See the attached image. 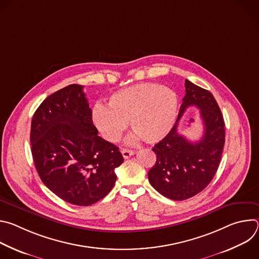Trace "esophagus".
I'll use <instances>...</instances> for the list:
<instances>
[{
  "mask_svg": "<svg viewBox=\"0 0 259 259\" xmlns=\"http://www.w3.org/2000/svg\"><path fill=\"white\" fill-rule=\"evenodd\" d=\"M121 153H122L124 159H128V158H130L131 156L134 155V152H133V151L127 150V149H122V150H121Z\"/></svg>",
  "mask_w": 259,
  "mask_h": 259,
  "instance_id": "1",
  "label": "esophagus"
}]
</instances>
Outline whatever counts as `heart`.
I'll return each instance as SVG.
<instances>
[{"instance_id": "b5f03b06", "label": "heart", "mask_w": 259, "mask_h": 259, "mask_svg": "<svg viewBox=\"0 0 259 259\" xmlns=\"http://www.w3.org/2000/svg\"><path fill=\"white\" fill-rule=\"evenodd\" d=\"M178 109L177 94L156 83H141L121 89L110 95L107 106L96 103L92 122L108 142L121 139L127 122L134 133L130 141L143 139L157 143L172 129Z\"/></svg>"}]
</instances>
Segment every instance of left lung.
Listing matches in <instances>:
<instances>
[{
	"instance_id": "1",
	"label": "left lung",
	"mask_w": 259,
	"mask_h": 259,
	"mask_svg": "<svg viewBox=\"0 0 259 259\" xmlns=\"http://www.w3.org/2000/svg\"><path fill=\"white\" fill-rule=\"evenodd\" d=\"M186 96L182 99L175 125L153 151L155 166L149 180L161 195L174 201L192 198L202 192L214 177L225 145V121L214 96L186 80ZM195 105L200 109L204 125L202 137L193 143L179 134L178 122L185 109Z\"/></svg>"
}]
</instances>
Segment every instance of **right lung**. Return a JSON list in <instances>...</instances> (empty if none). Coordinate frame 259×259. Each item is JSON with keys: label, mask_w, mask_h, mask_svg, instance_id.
Instances as JSON below:
<instances>
[{"label": "right lung", "mask_w": 259, "mask_h": 259, "mask_svg": "<svg viewBox=\"0 0 259 259\" xmlns=\"http://www.w3.org/2000/svg\"><path fill=\"white\" fill-rule=\"evenodd\" d=\"M72 84L49 95L31 120V155L45 186L63 201L89 206L115 186L119 147L100 136L83 92Z\"/></svg>", "instance_id": "add662e5"}]
</instances>
